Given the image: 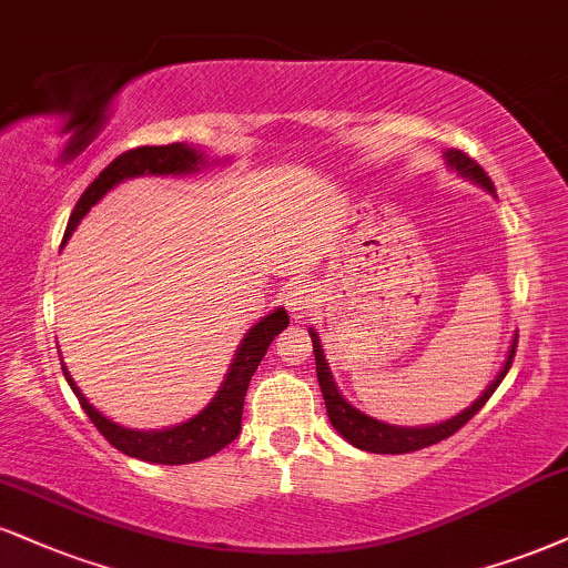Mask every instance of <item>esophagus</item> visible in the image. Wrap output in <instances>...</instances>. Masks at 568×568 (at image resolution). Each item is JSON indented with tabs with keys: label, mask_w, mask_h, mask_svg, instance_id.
<instances>
[{
	"label": "esophagus",
	"mask_w": 568,
	"mask_h": 568,
	"mask_svg": "<svg viewBox=\"0 0 568 568\" xmlns=\"http://www.w3.org/2000/svg\"><path fill=\"white\" fill-rule=\"evenodd\" d=\"M314 302H317V296H314V288L306 283V280H296V283H291L288 293H285V306H288L293 320L306 317V314L312 312Z\"/></svg>",
	"instance_id": "obj_1"
}]
</instances>
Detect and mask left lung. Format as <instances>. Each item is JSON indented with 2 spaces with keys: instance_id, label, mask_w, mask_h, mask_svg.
Listing matches in <instances>:
<instances>
[{
  "instance_id": "obj_1",
  "label": "left lung",
  "mask_w": 568,
  "mask_h": 568,
  "mask_svg": "<svg viewBox=\"0 0 568 568\" xmlns=\"http://www.w3.org/2000/svg\"><path fill=\"white\" fill-rule=\"evenodd\" d=\"M444 161H447V169H453L455 174H460L463 180L479 184V187L487 190L489 195H495V187H491V180L484 174V169L476 163L474 159H468L466 153L460 150H444ZM310 338L314 346V362H317V381L320 388H323V399L327 407V418H331V426L344 436L346 442L354 444L357 449H365V453H375V455H405V453H415V449L432 447V444L447 439L455 432H460L466 423L474 418L476 413L484 407V402L495 394V388L500 386V381L508 373L510 362H514V352H516V338L510 341V349L505 354V362L500 367V373L495 375V381L484 388L481 396L476 402H470V407L460 409V413L453 415V418L442 420V423H432V426H392V423H384L378 418H371L367 413H362L341 394V388L336 386V378H333L331 367H327L323 344H320V336L314 327H310Z\"/></svg>"
}]
</instances>
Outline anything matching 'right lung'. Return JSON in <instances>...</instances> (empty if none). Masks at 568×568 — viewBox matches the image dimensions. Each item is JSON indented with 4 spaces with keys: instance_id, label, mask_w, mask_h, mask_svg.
Listing matches in <instances>:
<instances>
[{
    "instance_id": "right-lung-1",
    "label": "right lung",
    "mask_w": 568,
    "mask_h": 568,
    "mask_svg": "<svg viewBox=\"0 0 568 568\" xmlns=\"http://www.w3.org/2000/svg\"><path fill=\"white\" fill-rule=\"evenodd\" d=\"M230 159L219 161L227 163ZM209 161L206 153L201 148L187 145V142H174V145H145L134 148L129 153H121L119 159L108 163L102 169L98 180H94L84 190V195L79 197V203L73 206V214L68 219L65 237L73 235V230L79 227V222L89 214V209L94 203H100V197L111 193L115 184L134 180V176H184V174H197L201 169H206ZM288 327V312L280 306L264 314L254 327H248L241 344H237L235 357H232L227 373H224L222 386L211 396V402L201 413L187 418L184 423L169 428H153V432H140V428H126L121 423H115L102 415L98 407L89 405V399L81 394L77 381L68 373L63 362V375L68 386L73 388V394L79 396V405L84 407L89 420L98 426V432L113 444L115 449L129 457L145 463H159V466H184V463L203 460V457L216 455L219 449L227 447V444L241 434V418H243V399L248 392L251 375L256 373L258 362L264 359L266 349L275 341L280 331Z\"/></svg>"
}]
</instances>
